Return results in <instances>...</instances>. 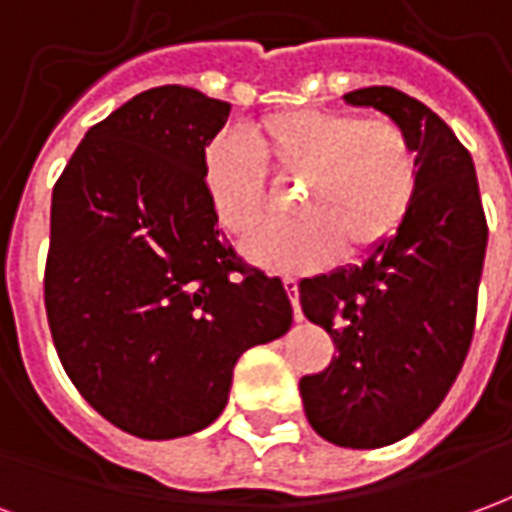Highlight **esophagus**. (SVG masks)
Masks as SVG:
<instances>
[{"label": "esophagus", "mask_w": 512, "mask_h": 512, "mask_svg": "<svg viewBox=\"0 0 512 512\" xmlns=\"http://www.w3.org/2000/svg\"><path fill=\"white\" fill-rule=\"evenodd\" d=\"M282 285H285V290H288L290 304H293V318H296V321H301L304 315H301V307H299V279L285 277L282 279Z\"/></svg>", "instance_id": "esophagus-1"}]
</instances>
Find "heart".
<instances>
[{"label":"heart","mask_w":512,"mask_h":512,"mask_svg":"<svg viewBox=\"0 0 512 512\" xmlns=\"http://www.w3.org/2000/svg\"><path fill=\"white\" fill-rule=\"evenodd\" d=\"M249 142L222 134L202 153V183L216 222L249 238L266 219V166L304 178L296 222L268 227L246 257L277 274H304L345 257H365L403 227L419 189V153L386 117L293 109L263 117Z\"/></svg>","instance_id":"1"}]
</instances>
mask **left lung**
<instances>
[{
  "mask_svg": "<svg viewBox=\"0 0 512 512\" xmlns=\"http://www.w3.org/2000/svg\"><path fill=\"white\" fill-rule=\"evenodd\" d=\"M345 104L373 106L419 153L406 222L362 266L301 279V310L337 356L299 381L304 414L337 447L373 450L406 439L439 408L469 354L488 224L469 150L417 98L365 87Z\"/></svg>",
  "mask_w": 512,
  "mask_h": 512,
  "instance_id": "obj_1",
  "label": "left lung"
}]
</instances>
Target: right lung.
Returning a JSON list of instances; mask_svg holds the SVG:
<instances>
[{
	"instance_id": "obj_1",
	"label": "right lung",
	"mask_w": 512,
	"mask_h": 512,
	"mask_svg": "<svg viewBox=\"0 0 512 512\" xmlns=\"http://www.w3.org/2000/svg\"><path fill=\"white\" fill-rule=\"evenodd\" d=\"M230 104L164 84L84 134L51 194L46 315L73 386L139 439L208 428L233 367L293 323L279 277L219 230L202 153Z\"/></svg>"
}]
</instances>
